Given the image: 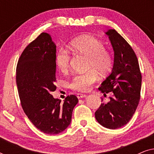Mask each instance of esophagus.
<instances>
[{"mask_svg":"<svg viewBox=\"0 0 154 154\" xmlns=\"http://www.w3.org/2000/svg\"><path fill=\"white\" fill-rule=\"evenodd\" d=\"M86 97V94H77V97L78 99H82V98H84Z\"/></svg>","mask_w":154,"mask_h":154,"instance_id":"34e87169","label":"esophagus"}]
</instances>
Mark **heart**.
Returning <instances> with one entry per match:
<instances>
[{"label": "heart", "instance_id": "b5f03b06", "mask_svg": "<svg viewBox=\"0 0 154 154\" xmlns=\"http://www.w3.org/2000/svg\"><path fill=\"white\" fill-rule=\"evenodd\" d=\"M70 48L73 53L88 57V69H94L100 74H104L110 69L112 64L111 57L105 50L102 42L89 35H83L75 38L70 43ZM70 55L69 52L61 48L56 53V66L61 72L69 70L70 65ZM99 76L96 71H89L83 74H78L69 82L71 89L79 92H86L98 81Z\"/></svg>", "mask_w": 154, "mask_h": 154}]
</instances>
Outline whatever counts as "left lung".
Returning <instances> with one entry per match:
<instances>
[{"label":"left lung","mask_w":154,"mask_h":154,"mask_svg":"<svg viewBox=\"0 0 154 154\" xmlns=\"http://www.w3.org/2000/svg\"><path fill=\"white\" fill-rule=\"evenodd\" d=\"M106 34L113 47L114 61L111 74L99 90L104 94L113 92V97L106 104H101L95 119L100 125L114 130L126 125L135 112L140 100L142 74L129 43L115 29H109Z\"/></svg>","instance_id":"8db88e82"}]
</instances>
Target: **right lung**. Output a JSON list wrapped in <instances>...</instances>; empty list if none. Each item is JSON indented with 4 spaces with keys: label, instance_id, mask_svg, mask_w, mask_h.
I'll return each mask as SVG.
<instances>
[{
    "label": "right lung",
    "instance_id": "right-lung-1",
    "mask_svg": "<svg viewBox=\"0 0 154 154\" xmlns=\"http://www.w3.org/2000/svg\"><path fill=\"white\" fill-rule=\"evenodd\" d=\"M56 45L42 33L21 54L16 69V83L21 104L33 125L48 134H57L70 125L79 100L71 94L64 103L51 94L56 90Z\"/></svg>",
    "mask_w": 154,
    "mask_h": 154
}]
</instances>
